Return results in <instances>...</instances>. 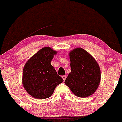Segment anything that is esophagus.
I'll return each instance as SVG.
<instances>
[{
  "label": "esophagus",
  "mask_w": 122,
  "mask_h": 122,
  "mask_svg": "<svg viewBox=\"0 0 122 122\" xmlns=\"http://www.w3.org/2000/svg\"><path fill=\"white\" fill-rule=\"evenodd\" d=\"M62 77L63 80H64L65 81V79H66V76L65 75H64V76H62Z\"/></svg>",
  "instance_id": "obj_1"
}]
</instances>
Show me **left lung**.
Wrapping results in <instances>:
<instances>
[{"label":"left lung","instance_id":"8db88e82","mask_svg":"<svg viewBox=\"0 0 122 122\" xmlns=\"http://www.w3.org/2000/svg\"><path fill=\"white\" fill-rule=\"evenodd\" d=\"M71 72L65 81L76 96L86 97L94 93L100 84V69L95 58L81 47L69 54Z\"/></svg>","mask_w":122,"mask_h":122}]
</instances>
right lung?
<instances>
[{"label": "right lung", "mask_w": 122, "mask_h": 122, "mask_svg": "<svg viewBox=\"0 0 122 122\" xmlns=\"http://www.w3.org/2000/svg\"><path fill=\"white\" fill-rule=\"evenodd\" d=\"M57 53L49 47H43L25 64L22 84L25 90L33 97H49L55 88L64 81L50 64Z\"/></svg>", "instance_id": "obj_1"}]
</instances>
